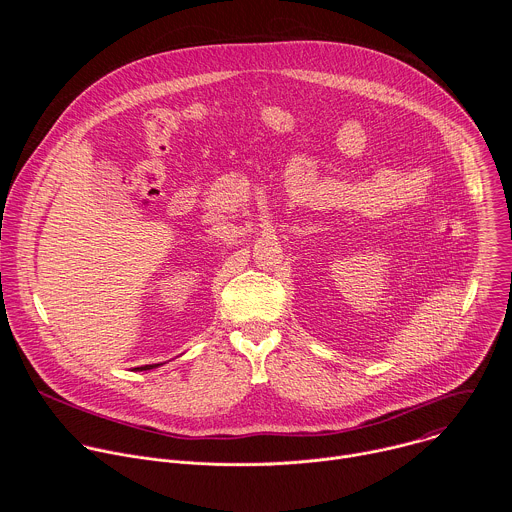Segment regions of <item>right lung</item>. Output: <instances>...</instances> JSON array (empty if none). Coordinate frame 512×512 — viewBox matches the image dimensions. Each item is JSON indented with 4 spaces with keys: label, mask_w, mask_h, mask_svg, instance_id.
<instances>
[{
    "label": "right lung",
    "mask_w": 512,
    "mask_h": 512,
    "mask_svg": "<svg viewBox=\"0 0 512 512\" xmlns=\"http://www.w3.org/2000/svg\"><path fill=\"white\" fill-rule=\"evenodd\" d=\"M160 364H164V362H160ZM160 364H145V367H137L135 371H152V369H158Z\"/></svg>",
    "instance_id": "obj_1"
}]
</instances>
